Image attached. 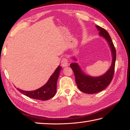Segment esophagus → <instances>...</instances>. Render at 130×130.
<instances>
[{
	"label": "esophagus",
	"instance_id": "1",
	"mask_svg": "<svg viewBox=\"0 0 130 130\" xmlns=\"http://www.w3.org/2000/svg\"><path fill=\"white\" fill-rule=\"evenodd\" d=\"M61 65L63 67H66L68 65V60L67 58H63L62 61H61Z\"/></svg>",
	"mask_w": 130,
	"mask_h": 130
}]
</instances>
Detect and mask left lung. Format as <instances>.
Returning a JSON list of instances; mask_svg holds the SVG:
<instances>
[{"label": "left lung", "mask_w": 130, "mask_h": 130, "mask_svg": "<svg viewBox=\"0 0 130 130\" xmlns=\"http://www.w3.org/2000/svg\"><path fill=\"white\" fill-rule=\"evenodd\" d=\"M96 28L99 31V35L106 39L111 50L112 56V63L109 69L102 76L99 77H92L86 74L82 71L80 66L77 63H72L70 67L73 70L74 76H75L76 83L78 89L81 91L88 94L96 93L101 92L106 88L112 80L114 70H115V61H116V49L109 35L104 28L96 26ZM76 61V59L73 57Z\"/></svg>", "instance_id": "obj_1"}]
</instances>
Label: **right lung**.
<instances>
[{"label": "right lung", "instance_id": "1", "mask_svg": "<svg viewBox=\"0 0 130 130\" xmlns=\"http://www.w3.org/2000/svg\"><path fill=\"white\" fill-rule=\"evenodd\" d=\"M61 67L58 66L47 82L39 89L32 91H25L17 88L18 91L25 95L34 99L39 100H47L52 98L56 93L57 83L60 75Z\"/></svg>", "mask_w": 130, "mask_h": 130}]
</instances>
